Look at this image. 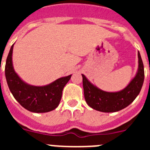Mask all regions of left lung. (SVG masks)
Returning <instances> with one entry per match:
<instances>
[{"mask_svg":"<svg viewBox=\"0 0 150 150\" xmlns=\"http://www.w3.org/2000/svg\"><path fill=\"white\" fill-rule=\"evenodd\" d=\"M138 69L134 77L122 90L109 92L94 86L85 75L83 86L86 101L94 110L104 112H117L128 107L140 93L144 81V68L142 59L138 52Z\"/></svg>","mask_w":150,"mask_h":150,"instance_id":"8db88e82","label":"left lung"}]
</instances>
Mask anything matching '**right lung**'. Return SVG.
Returning <instances> with one entry per match:
<instances>
[{"label": "right lung", "instance_id": "add662e5", "mask_svg": "<svg viewBox=\"0 0 150 150\" xmlns=\"http://www.w3.org/2000/svg\"><path fill=\"white\" fill-rule=\"evenodd\" d=\"M11 46L6 58L5 76L6 83L16 100L28 110L33 112H47L59 106L62 91L72 75L61 77L43 86H36L24 82L16 73L13 64Z\"/></svg>", "mask_w": 150, "mask_h": 150}]
</instances>
